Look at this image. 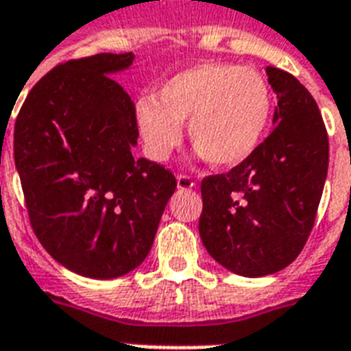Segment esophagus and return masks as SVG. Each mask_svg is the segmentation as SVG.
<instances>
[{"label":"esophagus","instance_id":"obj_1","mask_svg":"<svg viewBox=\"0 0 351 351\" xmlns=\"http://www.w3.org/2000/svg\"><path fill=\"white\" fill-rule=\"evenodd\" d=\"M176 187L180 189V191H186V189H193L195 187V182L186 175H178L176 176Z\"/></svg>","mask_w":351,"mask_h":351}]
</instances>
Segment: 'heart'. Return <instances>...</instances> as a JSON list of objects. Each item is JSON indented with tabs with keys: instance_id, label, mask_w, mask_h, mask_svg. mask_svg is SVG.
<instances>
[{
	"instance_id": "1",
	"label": "heart",
	"mask_w": 351,
	"mask_h": 351,
	"mask_svg": "<svg viewBox=\"0 0 351 351\" xmlns=\"http://www.w3.org/2000/svg\"><path fill=\"white\" fill-rule=\"evenodd\" d=\"M142 96L134 118L145 151L164 162L180 143L182 123L198 156L217 167H237L256 153L271 120L273 96L261 73L233 63L202 62Z\"/></svg>"
}]
</instances>
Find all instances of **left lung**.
Instances as JSON below:
<instances>
[{
    "mask_svg": "<svg viewBox=\"0 0 351 351\" xmlns=\"http://www.w3.org/2000/svg\"><path fill=\"white\" fill-rule=\"evenodd\" d=\"M277 95L273 131L228 175L202 180L198 231L220 266L266 277L291 264L315 222L328 175V134L313 96L299 80L266 67Z\"/></svg>",
    "mask_w": 351,
    "mask_h": 351,
    "instance_id": "left-lung-1",
    "label": "left lung"
}]
</instances>
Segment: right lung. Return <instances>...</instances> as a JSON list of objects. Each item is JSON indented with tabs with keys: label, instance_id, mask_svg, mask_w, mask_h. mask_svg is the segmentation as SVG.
Instances as JSON below:
<instances>
[{
	"label": "right lung",
	"instance_id": "obj_1",
	"mask_svg": "<svg viewBox=\"0 0 351 351\" xmlns=\"http://www.w3.org/2000/svg\"><path fill=\"white\" fill-rule=\"evenodd\" d=\"M134 54L101 52L47 73L14 127V160L30 224L54 261L117 278L151 251L175 176L134 158V104L114 82Z\"/></svg>",
	"mask_w": 351,
	"mask_h": 351
}]
</instances>
